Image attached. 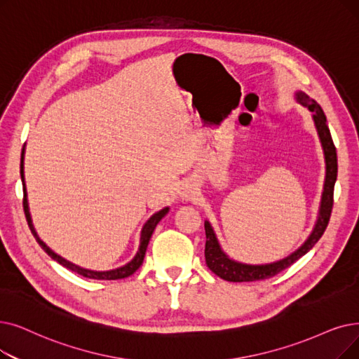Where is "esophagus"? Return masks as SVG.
Returning <instances> with one entry per match:
<instances>
[{"mask_svg":"<svg viewBox=\"0 0 359 359\" xmlns=\"http://www.w3.org/2000/svg\"><path fill=\"white\" fill-rule=\"evenodd\" d=\"M195 195V188L192 184H186L184 188H183V192H182V199H186V201H189V199H192V196Z\"/></svg>","mask_w":359,"mask_h":359,"instance_id":"esophagus-1","label":"esophagus"}]
</instances>
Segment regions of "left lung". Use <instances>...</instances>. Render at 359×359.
Wrapping results in <instances>:
<instances>
[{"instance_id": "left-lung-1", "label": "left lung", "mask_w": 359, "mask_h": 359, "mask_svg": "<svg viewBox=\"0 0 359 359\" xmlns=\"http://www.w3.org/2000/svg\"><path fill=\"white\" fill-rule=\"evenodd\" d=\"M294 100L304 107H308V110L313 113V120L317 129V135L321 142V148L324 152V163H325V177H324V186L321 192V201H320V208L316 224L311 230L309 236L305 239V242L293 251L290 255H287L283 259H278L270 264H245L239 262L236 259L230 258L218 242L215 231L208 220H205V262L208 269L217 274L220 278L227 280V282H255V280H264L276 276L282 270L290 267L294 261H298L301 257H304L309 249L320 241L323 233L329 224L332 208H333V191H334V183L337 179V155L336 148L333 144V139L327 126V118L323 111L320 104L309 98L305 92L298 90L294 92Z\"/></svg>"}]
</instances>
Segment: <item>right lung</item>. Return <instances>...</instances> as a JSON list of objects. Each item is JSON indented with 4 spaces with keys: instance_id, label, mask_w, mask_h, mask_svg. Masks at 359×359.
<instances>
[{
    "instance_id": "right-lung-1",
    "label": "right lung",
    "mask_w": 359,
    "mask_h": 359,
    "mask_svg": "<svg viewBox=\"0 0 359 359\" xmlns=\"http://www.w3.org/2000/svg\"><path fill=\"white\" fill-rule=\"evenodd\" d=\"M20 177H22V183H23V210H25V215H26L29 229H30V231H32L34 238L36 239V242L39 243V246L43 249V251L48 254L54 261L61 264V266L66 267L67 270H70V271H73L76 274H81V276H83L86 278L117 280V278H124V277L132 276L139 267L142 266L144 258H145V252H147V248H148L149 239L152 236L155 227H157V224L161 222V218L165 217L168 214V211H170V207H165V208L157 211L155 214H152L148 218V220L145 222V224L142 226V230H141V239H139L137 252L135 254V257L128 264H124V266L113 269V270H105V271L89 270V269H83L81 266H76V264H73L72 261H67L66 258L58 255L57 252H54L53 249L38 236V233H36V230L34 227V223H32V217H30V212H29V204H27V191H26V183H25V147H23V151H22V158H20Z\"/></svg>"
}]
</instances>
